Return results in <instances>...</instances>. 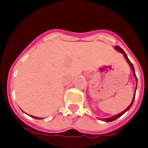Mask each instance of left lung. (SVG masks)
Returning a JSON list of instances; mask_svg holds the SVG:
<instances>
[{"instance_id": "left-lung-1", "label": "left lung", "mask_w": 148, "mask_h": 148, "mask_svg": "<svg viewBox=\"0 0 148 148\" xmlns=\"http://www.w3.org/2000/svg\"><path fill=\"white\" fill-rule=\"evenodd\" d=\"M115 49H118V50L119 51V52H122V53L123 54L124 57L125 58V59H126V60H127V61L128 62V63H129V65H130V66H131V67H132V71H133V72H134V76H135V77H136V82H137V78H136V74H135V70H134V66H133V64H132V62H131L130 60H129V59H128V57H127L126 54L125 53V52H124V51L123 50V49H121V47H120L117 46V47H115ZM136 89H135V93H134V98H133V100H132V103H131V104H130V105L128 106V108H127V109H125V110H124V111H123L122 112H121V113H120V114H116V115L113 116V117H112V118H104V119H103V120H102V121H106V122H111V121H114V120L118 119V118H120V117H121V116H122L123 114L125 112H126V111H128V110H129V109L131 108V107H132V104H133V102H134V99H135V94H136Z\"/></svg>"}]
</instances>
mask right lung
I'll use <instances>...</instances> for the list:
<instances>
[{
	"instance_id": "right-lung-1",
	"label": "right lung",
	"mask_w": 148,
	"mask_h": 148,
	"mask_svg": "<svg viewBox=\"0 0 148 148\" xmlns=\"http://www.w3.org/2000/svg\"><path fill=\"white\" fill-rule=\"evenodd\" d=\"M31 117L34 118H36V119H41V118H36V117H34V116H31Z\"/></svg>"
}]
</instances>
